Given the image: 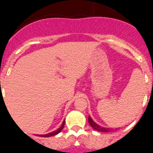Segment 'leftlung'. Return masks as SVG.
Wrapping results in <instances>:
<instances>
[{
  "label": "left lung",
  "instance_id": "left-lung-1",
  "mask_svg": "<svg viewBox=\"0 0 153 153\" xmlns=\"http://www.w3.org/2000/svg\"><path fill=\"white\" fill-rule=\"evenodd\" d=\"M88 122H89V123H90V126H91L93 129L96 130V131H101V132H105V133L111 132V131H113L112 128H105V127H102V126H101L98 125L97 123H95L94 121L92 120V118L90 117V116H89V117H88Z\"/></svg>",
  "mask_w": 153,
  "mask_h": 153
}]
</instances>
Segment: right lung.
<instances>
[{"mask_svg":"<svg viewBox=\"0 0 153 153\" xmlns=\"http://www.w3.org/2000/svg\"><path fill=\"white\" fill-rule=\"evenodd\" d=\"M64 124H65V120H63L61 126H60L58 129L56 130V131H52V132H50V133H48V134H37V136H40V137H51V136L56 135V134H59V133L62 131V129H63V127H64Z\"/></svg>","mask_w":153,"mask_h":153,"instance_id":"1","label":"right lung"}]
</instances>
